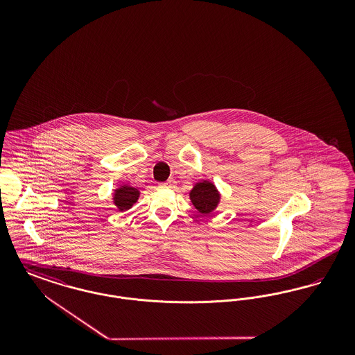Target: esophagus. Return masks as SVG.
Returning <instances> with one entry per match:
<instances>
[{
	"label": "esophagus",
	"mask_w": 355,
	"mask_h": 355,
	"mask_svg": "<svg viewBox=\"0 0 355 355\" xmlns=\"http://www.w3.org/2000/svg\"><path fill=\"white\" fill-rule=\"evenodd\" d=\"M175 180L174 178H169L166 182H165V186H168V187H174L175 186Z\"/></svg>",
	"instance_id": "esophagus-1"
}]
</instances>
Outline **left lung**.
Masks as SVG:
<instances>
[{"instance_id": "8db88e82", "label": "left lung", "mask_w": 355, "mask_h": 355, "mask_svg": "<svg viewBox=\"0 0 355 355\" xmlns=\"http://www.w3.org/2000/svg\"><path fill=\"white\" fill-rule=\"evenodd\" d=\"M190 201L200 213L210 214L217 209L220 203V191L214 184L209 181L197 182L190 191Z\"/></svg>"}]
</instances>
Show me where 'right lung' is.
Masks as SVG:
<instances>
[{
	"label": "right lung",
	"instance_id": "obj_1",
	"mask_svg": "<svg viewBox=\"0 0 355 355\" xmlns=\"http://www.w3.org/2000/svg\"><path fill=\"white\" fill-rule=\"evenodd\" d=\"M139 190L129 185H122L114 190L113 202L119 207L121 211L129 210L138 200Z\"/></svg>",
	"mask_w": 355,
	"mask_h": 355
}]
</instances>
